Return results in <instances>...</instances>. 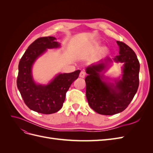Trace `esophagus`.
<instances>
[{
  "label": "esophagus",
  "mask_w": 153,
  "mask_h": 153,
  "mask_svg": "<svg viewBox=\"0 0 153 153\" xmlns=\"http://www.w3.org/2000/svg\"><path fill=\"white\" fill-rule=\"evenodd\" d=\"M85 73L84 71H82L80 73V75H79V76H80V78H84L85 76Z\"/></svg>",
  "instance_id": "obj_1"
}]
</instances>
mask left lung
<instances>
[{
    "label": "left lung",
    "mask_w": 153,
    "mask_h": 153,
    "mask_svg": "<svg viewBox=\"0 0 153 153\" xmlns=\"http://www.w3.org/2000/svg\"><path fill=\"white\" fill-rule=\"evenodd\" d=\"M119 55L114 61L123 62L121 79L115 80V84L104 80L103 73L107 69L109 57L99 64L86 68L88 75L86 97L91 108L101 115H111L126 109L135 95L139 85L140 63L134 51L121 41H117Z\"/></svg>",
    "instance_id": "obj_1"
}]
</instances>
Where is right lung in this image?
<instances>
[{
    "label": "right lung",
    "instance_id": "add662e5",
    "mask_svg": "<svg viewBox=\"0 0 153 153\" xmlns=\"http://www.w3.org/2000/svg\"><path fill=\"white\" fill-rule=\"evenodd\" d=\"M56 40L52 36L36 39L29 45L18 64V89L25 105L30 110L41 114H53L62 107L68 90L80 72L76 70L69 73H60L47 85L36 84L32 75V65L47 49L61 46Z\"/></svg>",
    "mask_w": 153,
    "mask_h": 153
}]
</instances>
